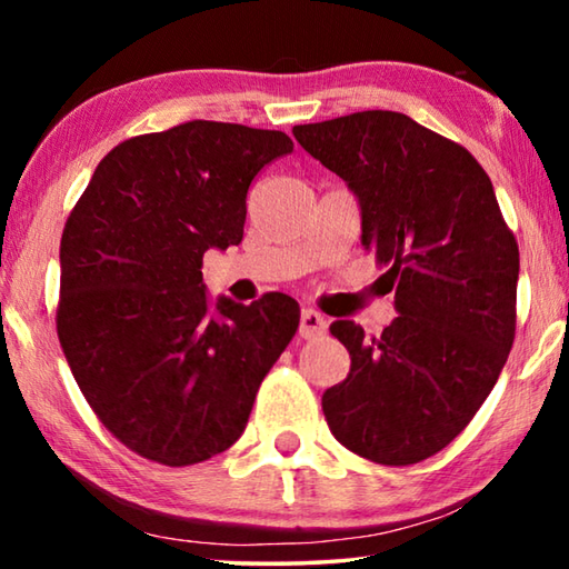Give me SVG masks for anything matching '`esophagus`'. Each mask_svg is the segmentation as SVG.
I'll return each mask as SVG.
<instances>
[{
    "instance_id": "1",
    "label": "esophagus",
    "mask_w": 569,
    "mask_h": 569,
    "mask_svg": "<svg viewBox=\"0 0 569 569\" xmlns=\"http://www.w3.org/2000/svg\"><path fill=\"white\" fill-rule=\"evenodd\" d=\"M326 329H329V323H326V319H323L319 311L303 308V311H301V326H298V333H301L303 339H319V336L326 333Z\"/></svg>"
}]
</instances>
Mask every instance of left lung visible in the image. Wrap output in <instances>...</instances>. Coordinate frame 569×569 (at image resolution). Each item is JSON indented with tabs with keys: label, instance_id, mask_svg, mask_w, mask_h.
Returning a JSON list of instances; mask_svg holds the SVG:
<instances>
[{
	"label": "left lung",
	"instance_id": "left-lung-1",
	"mask_svg": "<svg viewBox=\"0 0 569 569\" xmlns=\"http://www.w3.org/2000/svg\"><path fill=\"white\" fill-rule=\"evenodd\" d=\"M359 200L361 246L389 266L399 316L379 339L331 333L351 371L323 413L346 449L387 467L437 455L495 389L515 341L519 248L471 152L391 110L296 124Z\"/></svg>",
	"mask_w": 569,
	"mask_h": 569
}]
</instances>
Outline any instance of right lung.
Listing matches in <instances>:
<instances>
[{
	"label": "right lung",
	"instance_id": "add662e5",
	"mask_svg": "<svg viewBox=\"0 0 569 569\" xmlns=\"http://www.w3.org/2000/svg\"><path fill=\"white\" fill-rule=\"evenodd\" d=\"M293 142L190 120L120 142L64 223L57 336L77 387L134 455L188 467L243 435L301 308L286 293L210 306L203 253L243 240L246 196Z\"/></svg>",
	"mask_w": 569,
	"mask_h": 569
}]
</instances>
